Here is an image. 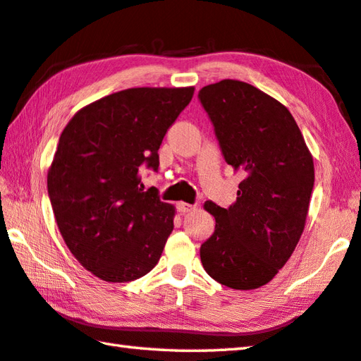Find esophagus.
I'll return each instance as SVG.
<instances>
[{"mask_svg":"<svg viewBox=\"0 0 361 361\" xmlns=\"http://www.w3.org/2000/svg\"><path fill=\"white\" fill-rule=\"evenodd\" d=\"M197 209V206L193 204H188V203H184V201H180V203H177V211L185 214V212H192Z\"/></svg>","mask_w":361,"mask_h":361,"instance_id":"obj_1","label":"esophagus"}]
</instances>
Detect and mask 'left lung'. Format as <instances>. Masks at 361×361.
<instances>
[{
  "label": "left lung",
  "mask_w": 361,
  "mask_h": 361,
  "mask_svg": "<svg viewBox=\"0 0 361 361\" xmlns=\"http://www.w3.org/2000/svg\"><path fill=\"white\" fill-rule=\"evenodd\" d=\"M198 97L225 161L244 176L228 209L204 203L216 230L201 245V263L222 286L254 290L279 273L302 235L312 155L287 107L257 87L225 79Z\"/></svg>",
  "instance_id": "left-lung-1"
}]
</instances>
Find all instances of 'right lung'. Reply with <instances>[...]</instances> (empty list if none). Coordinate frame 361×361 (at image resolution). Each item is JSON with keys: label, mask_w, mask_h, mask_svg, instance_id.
Listing matches in <instances>:
<instances>
[{"label": "right lung", "mask_w": 361, "mask_h": 361, "mask_svg": "<svg viewBox=\"0 0 361 361\" xmlns=\"http://www.w3.org/2000/svg\"><path fill=\"white\" fill-rule=\"evenodd\" d=\"M195 87L128 88L87 104L63 130L47 173L54 216L68 249L106 282H130L155 268L174 228L176 207L144 192L142 164L158 149Z\"/></svg>", "instance_id": "1"}]
</instances>
